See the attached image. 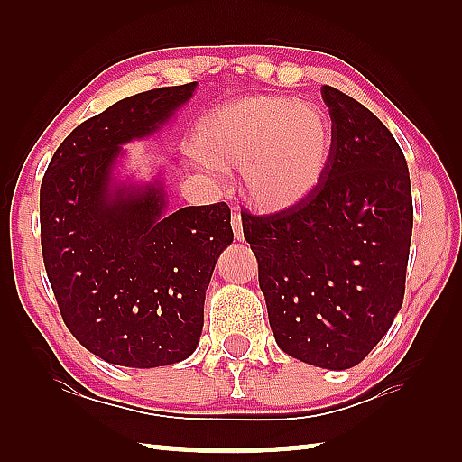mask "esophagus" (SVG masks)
Returning <instances> with one entry per match:
<instances>
[{"label":"esophagus","instance_id":"1","mask_svg":"<svg viewBox=\"0 0 462 462\" xmlns=\"http://www.w3.org/2000/svg\"><path fill=\"white\" fill-rule=\"evenodd\" d=\"M231 226H233V236H236L237 242H242V239H244V226H242V217H239L237 212H233Z\"/></svg>","mask_w":462,"mask_h":462}]
</instances>
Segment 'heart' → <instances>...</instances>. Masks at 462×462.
Instances as JSON below:
<instances>
[{
  "label": "heart",
  "instance_id": "1",
  "mask_svg": "<svg viewBox=\"0 0 462 462\" xmlns=\"http://www.w3.org/2000/svg\"><path fill=\"white\" fill-rule=\"evenodd\" d=\"M195 147L214 172L242 170L250 206L286 212L321 185L334 128L319 106L288 97H245L212 109L198 124Z\"/></svg>",
  "mask_w": 462,
  "mask_h": 462
}]
</instances>
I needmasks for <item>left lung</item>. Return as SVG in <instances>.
<instances>
[{"label": "left lung", "mask_w": 462, "mask_h": 462, "mask_svg": "<svg viewBox=\"0 0 462 462\" xmlns=\"http://www.w3.org/2000/svg\"><path fill=\"white\" fill-rule=\"evenodd\" d=\"M334 151L292 210L244 218L269 324L283 353L326 370L357 365L406 292L412 191L400 144L374 113L324 86Z\"/></svg>", "instance_id": "obj_1"}]
</instances>
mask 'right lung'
I'll return each mask as SVG.
<instances>
[{
	"label": "right lung",
	"instance_id": "right-lung-1",
	"mask_svg": "<svg viewBox=\"0 0 462 462\" xmlns=\"http://www.w3.org/2000/svg\"><path fill=\"white\" fill-rule=\"evenodd\" d=\"M195 86L134 94L86 119L42 180V254L62 321L88 351L125 368L191 356L214 264L233 242L225 201L168 212L160 179L113 174L122 144L153 136Z\"/></svg>",
	"mask_w": 462,
	"mask_h": 462
}]
</instances>
